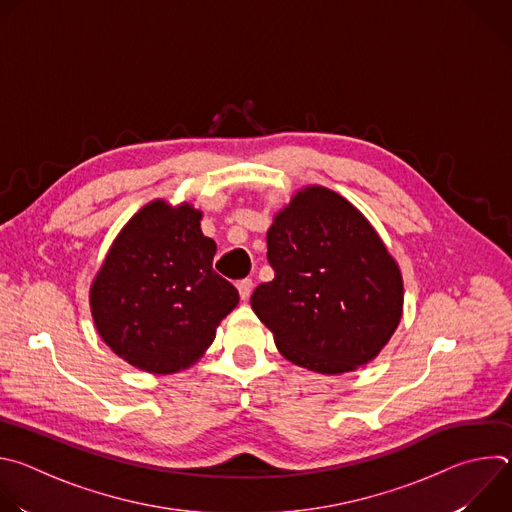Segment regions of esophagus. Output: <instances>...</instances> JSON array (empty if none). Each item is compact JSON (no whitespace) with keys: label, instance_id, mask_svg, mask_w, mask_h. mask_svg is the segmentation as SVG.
<instances>
[{"label":"esophagus","instance_id":"1","mask_svg":"<svg viewBox=\"0 0 512 512\" xmlns=\"http://www.w3.org/2000/svg\"><path fill=\"white\" fill-rule=\"evenodd\" d=\"M237 289H239L241 300H249L251 289H253V281L251 279H241V281H237Z\"/></svg>","mask_w":512,"mask_h":512}]
</instances>
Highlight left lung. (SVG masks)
Returning a JSON list of instances; mask_svg holds the SVG:
<instances>
[{"mask_svg": "<svg viewBox=\"0 0 512 512\" xmlns=\"http://www.w3.org/2000/svg\"><path fill=\"white\" fill-rule=\"evenodd\" d=\"M275 277L251 308L298 367L340 375L371 362L403 314V279L385 243L346 198L308 186L267 231Z\"/></svg>", "mask_w": 512, "mask_h": 512, "instance_id": "8db88e82", "label": "left lung"}]
</instances>
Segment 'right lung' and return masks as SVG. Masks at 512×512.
Masks as SVG:
<instances>
[{"label":"right lung","instance_id":"1","mask_svg":"<svg viewBox=\"0 0 512 512\" xmlns=\"http://www.w3.org/2000/svg\"><path fill=\"white\" fill-rule=\"evenodd\" d=\"M202 212L154 200L113 241L93 285L91 314L105 344L133 367L170 375L194 364L239 291L212 269L216 243Z\"/></svg>","mask_w":512,"mask_h":512}]
</instances>
